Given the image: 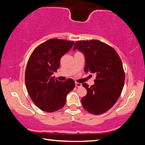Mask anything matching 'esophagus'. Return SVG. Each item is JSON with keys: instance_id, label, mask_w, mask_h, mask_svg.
Segmentation results:
<instances>
[{"instance_id": "esophagus-1", "label": "esophagus", "mask_w": 145, "mask_h": 145, "mask_svg": "<svg viewBox=\"0 0 145 145\" xmlns=\"http://www.w3.org/2000/svg\"><path fill=\"white\" fill-rule=\"evenodd\" d=\"M75 86L76 87H78V88H80L82 86V84L81 83H78V82H75Z\"/></svg>"}]
</instances>
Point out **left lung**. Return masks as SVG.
Instances as JSON below:
<instances>
[{"instance_id": "left-lung-1", "label": "left lung", "mask_w": 145, "mask_h": 145, "mask_svg": "<svg viewBox=\"0 0 145 145\" xmlns=\"http://www.w3.org/2000/svg\"><path fill=\"white\" fill-rule=\"evenodd\" d=\"M77 49L84 56V72L96 75L91 87L82 84L87 90L81 99L82 106L90 113L101 114L111 109L121 95L125 82L122 62L113 48L99 40L78 41L73 51Z\"/></svg>"}]
</instances>
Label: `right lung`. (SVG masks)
<instances>
[{"instance_id":"1","label":"right lung","mask_w":145,"mask_h":145,"mask_svg":"<svg viewBox=\"0 0 145 145\" xmlns=\"http://www.w3.org/2000/svg\"><path fill=\"white\" fill-rule=\"evenodd\" d=\"M74 41L50 39L35 48L25 70V86L31 100L43 111H57L66 104L67 96L75 88V82L59 81L52 77L59 68L60 59Z\"/></svg>"}]
</instances>
